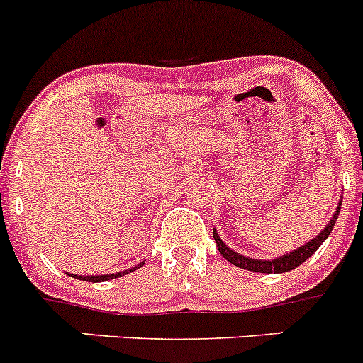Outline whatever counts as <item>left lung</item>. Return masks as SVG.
<instances>
[{"instance_id":"obj_1","label":"left lung","mask_w":363,"mask_h":363,"mask_svg":"<svg viewBox=\"0 0 363 363\" xmlns=\"http://www.w3.org/2000/svg\"><path fill=\"white\" fill-rule=\"evenodd\" d=\"M340 206H342V201L339 203V206H337V210H335L333 217H331V220L326 224V228L320 231L319 235L313 237L310 242L303 244V246L298 247V250L291 251V253H287V255H283V257L272 258V260H257V258H250V257H246V255H240V253H237V251L230 250V247L223 242V239L219 237V233H217L216 228H213V240H216L219 253L223 255V257L226 258L230 264L237 265V267L246 269V271H253V272H267V274H271V272H274V274H278V272H289V271H292V269L299 267L303 262L308 260V258L312 257L317 250H319L320 244L328 239V235H330L331 230H333L335 223H337V219H339Z\"/></svg>"}]
</instances>
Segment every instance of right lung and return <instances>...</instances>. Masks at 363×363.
<instances>
[{
	"label": "right lung",
	"mask_w": 363,
	"mask_h": 363,
	"mask_svg": "<svg viewBox=\"0 0 363 363\" xmlns=\"http://www.w3.org/2000/svg\"><path fill=\"white\" fill-rule=\"evenodd\" d=\"M143 265H144V262H143V264L135 265V267H133V269H128V271H121V272H116V274H98V276H78V274H74V278H78V279H84V281H91V283L108 281V279H113V278H121V276L128 274V272H133V271H137V269H139V267H143Z\"/></svg>",
	"instance_id": "add662e5"
}]
</instances>
